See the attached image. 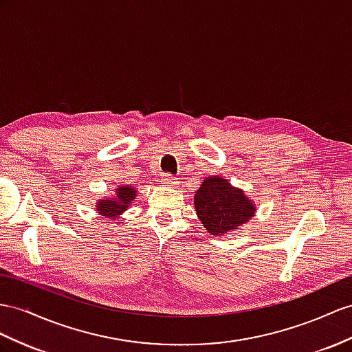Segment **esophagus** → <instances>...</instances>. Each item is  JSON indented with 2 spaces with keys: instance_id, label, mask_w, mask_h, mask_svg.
<instances>
[{
  "instance_id": "obj_1",
  "label": "esophagus",
  "mask_w": 352,
  "mask_h": 352,
  "mask_svg": "<svg viewBox=\"0 0 352 352\" xmlns=\"http://www.w3.org/2000/svg\"><path fill=\"white\" fill-rule=\"evenodd\" d=\"M162 183L166 184V186H175V184H178L177 183V178L174 175H170V174H164V175H162Z\"/></svg>"
}]
</instances>
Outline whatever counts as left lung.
<instances>
[{
	"mask_svg": "<svg viewBox=\"0 0 352 352\" xmlns=\"http://www.w3.org/2000/svg\"><path fill=\"white\" fill-rule=\"evenodd\" d=\"M195 208L211 235L226 236L253 217L254 204L221 177H208L195 195Z\"/></svg>",
	"mask_w": 352,
	"mask_h": 352,
	"instance_id": "left-lung-1",
	"label": "left lung"
}]
</instances>
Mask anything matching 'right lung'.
I'll use <instances>...</instances> for the list:
<instances>
[{"label":"right lung","mask_w":352,"mask_h":352,"mask_svg":"<svg viewBox=\"0 0 352 352\" xmlns=\"http://www.w3.org/2000/svg\"><path fill=\"white\" fill-rule=\"evenodd\" d=\"M135 195H137V192H135L133 187L123 186L120 188H117L113 199L99 201L96 211H99V214L105 215L108 219L116 217V215H120L126 208H128Z\"/></svg>","instance_id":"1"}]
</instances>
